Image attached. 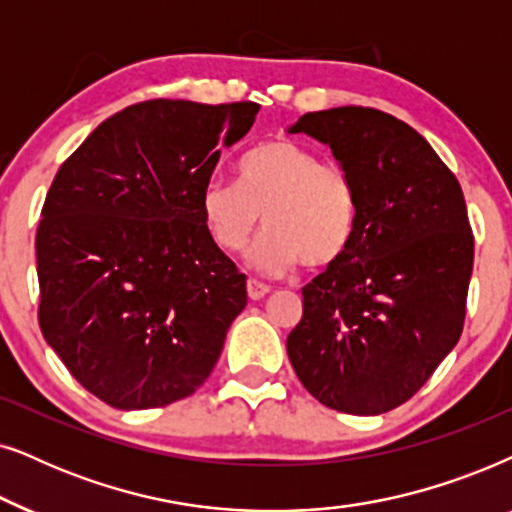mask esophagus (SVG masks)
Here are the masks:
<instances>
[{"mask_svg": "<svg viewBox=\"0 0 512 512\" xmlns=\"http://www.w3.org/2000/svg\"><path fill=\"white\" fill-rule=\"evenodd\" d=\"M245 288H248V297L250 299H262V297H267L269 295V285H264V283H260V281H255V278H248V283H245Z\"/></svg>", "mask_w": 512, "mask_h": 512, "instance_id": "esophagus-1", "label": "esophagus"}]
</instances>
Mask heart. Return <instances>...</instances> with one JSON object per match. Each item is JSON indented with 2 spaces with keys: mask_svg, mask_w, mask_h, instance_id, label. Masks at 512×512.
Instances as JSON below:
<instances>
[{
  "mask_svg": "<svg viewBox=\"0 0 512 512\" xmlns=\"http://www.w3.org/2000/svg\"><path fill=\"white\" fill-rule=\"evenodd\" d=\"M199 213L210 243L236 255L257 224L267 229L248 252L250 267L285 274L335 267L358 231L360 201L351 170L323 161L311 147L276 138L260 142L236 161V185L210 180L199 194Z\"/></svg>",
  "mask_w": 512,
  "mask_h": 512,
  "instance_id": "heart-1",
  "label": "heart"
}]
</instances>
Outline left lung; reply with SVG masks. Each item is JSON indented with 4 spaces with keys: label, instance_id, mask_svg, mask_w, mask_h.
<instances>
[{
    "label": "left lung",
    "instance_id": "1",
    "mask_svg": "<svg viewBox=\"0 0 512 512\" xmlns=\"http://www.w3.org/2000/svg\"><path fill=\"white\" fill-rule=\"evenodd\" d=\"M290 131L330 145L360 201L344 260L302 288L290 363L330 410L391 412L461 337L475 245L461 185L412 126L379 109L309 112Z\"/></svg>",
    "mask_w": 512,
    "mask_h": 512
}]
</instances>
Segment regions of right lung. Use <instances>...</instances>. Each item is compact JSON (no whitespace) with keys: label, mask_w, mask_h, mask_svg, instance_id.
Instances as JSON below:
<instances>
[{"label":"right lung","mask_w":512,"mask_h":512,"mask_svg":"<svg viewBox=\"0 0 512 512\" xmlns=\"http://www.w3.org/2000/svg\"><path fill=\"white\" fill-rule=\"evenodd\" d=\"M257 112V102H138L53 177L37 227L39 327L102 403L163 407L213 372L248 292L210 243L199 194Z\"/></svg>","instance_id":"obj_1"}]
</instances>
